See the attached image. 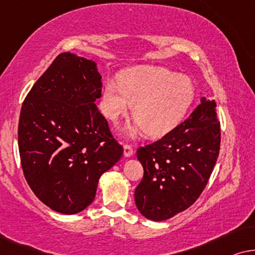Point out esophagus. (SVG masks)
Here are the masks:
<instances>
[{"mask_svg":"<svg viewBox=\"0 0 255 255\" xmlns=\"http://www.w3.org/2000/svg\"><path fill=\"white\" fill-rule=\"evenodd\" d=\"M132 153H134V150L130 145L128 144H125L124 145V156L126 157V158H129V157L132 156Z\"/></svg>","mask_w":255,"mask_h":255,"instance_id":"obj_1","label":"esophagus"}]
</instances>
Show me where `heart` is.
<instances>
[{"label":"heart","instance_id":"b5f03b06","mask_svg":"<svg viewBox=\"0 0 255 255\" xmlns=\"http://www.w3.org/2000/svg\"><path fill=\"white\" fill-rule=\"evenodd\" d=\"M194 98L195 85L188 76L164 67L142 66L123 71L120 81L105 82L102 109L111 121H117L134 105L136 123L125 134L135 137L145 130L157 137L178 126Z\"/></svg>","mask_w":255,"mask_h":255}]
</instances>
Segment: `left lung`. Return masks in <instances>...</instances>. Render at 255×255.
Listing matches in <instances>:
<instances>
[{"mask_svg": "<svg viewBox=\"0 0 255 255\" xmlns=\"http://www.w3.org/2000/svg\"><path fill=\"white\" fill-rule=\"evenodd\" d=\"M215 107L214 100L203 97L184 123L137 150L144 174L135 189V203L145 218L173 217L191 207L206 187L220 152Z\"/></svg>", "mask_w": 255, "mask_h": 255, "instance_id": "obj_1", "label": "left lung"}]
</instances>
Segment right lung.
Segmentation results:
<instances>
[{"instance_id":"1","label":"right lung","mask_w":255,"mask_h":255,"mask_svg":"<svg viewBox=\"0 0 255 255\" xmlns=\"http://www.w3.org/2000/svg\"><path fill=\"white\" fill-rule=\"evenodd\" d=\"M102 75L93 60L57 55L21 106L18 146L23 172L35 196L64 215L92 203L99 178L123 156L96 100Z\"/></svg>"}]
</instances>
